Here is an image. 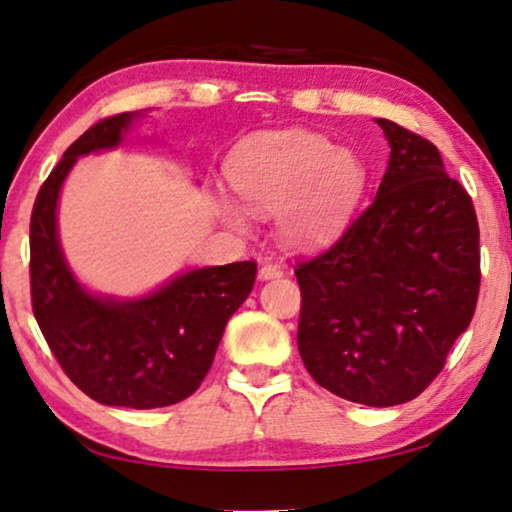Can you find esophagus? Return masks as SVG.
<instances>
[{
    "label": "esophagus",
    "mask_w": 512,
    "mask_h": 512,
    "mask_svg": "<svg viewBox=\"0 0 512 512\" xmlns=\"http://www.w3.org/2000/svg\"><path fill=\"white\" fill-rule=\"evenodd\" d=\"M282 275H284V270L279 268L277 263H265V265H261V270H258V279H261V282H268V279H275Z\"/></svg>",
    "instance_id": "1"
}]
</instances>
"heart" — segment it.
I'll return each instance as SVG.
<instances>
[{
  "instance_id": "obj_1",
  "label": "heart",
  "mask_w": 512,
  "mask_h": 512,
  "mask_svg": "<svg viewBox=\"0 0 512 512\" xmlns=\"http://www.w3.org/2000/svg\"><path fill=\"white\" fill-rule=\"evenodd\" d=\"M233 191L256 212H277V235L296 249L319 247L345 228L366 184L349 149L317 132H263L237 146L228 163ZM216 212L228 226H247V209L219 193Z\"/></svg>"
}]
</instances>
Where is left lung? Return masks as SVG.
I'll use <instances>...</instances> for the list:
<instances>
[{"label":"left lung","mask_w":512,"mask_h":512,"mask_svg":"<svg viewBox=\"0 0 512 512\" xmlns=\"http://www.w3.org/2000/svg\"><path fill=\"white\" fill-rule=\"evenodd\" d=\"M389 165L331 249L298 263V352L314 382L370 408L408 403L445 366L480 291L473 202L429 139L375 118Z\"/></svg>","instance_id":"obj_1"}]
</instances>
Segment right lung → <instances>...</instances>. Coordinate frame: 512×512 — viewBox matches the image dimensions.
Listing matches in <instances>:
<instances>
[{
	"mask_svg": "<svg viewBox=\"0 0 512 512\" xmlns=\"http://www.w3.org/2000/svg\"><path fill=\"white\" fill-rule=\"evenodd\" d=\"M142 111L88 128L41 186L30 221L32 310L69 380L93 401L151 410L184 401L212 368L216 347L256 282V263L179 272L139 298L88 291L67 265L58 200L81 156L116 149Z\"/></svg>",
	"mask_w": 512,
	"mask_h": 512,
	"instance_id": "right-lung-1",
	"label": "right lung"
}]
</instances>
